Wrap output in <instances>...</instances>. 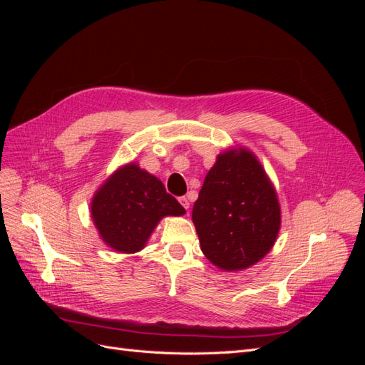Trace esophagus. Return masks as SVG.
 <instances>
[{
	"label": "esophagus",
	"mask_w": 365,
	"mask_h": 365,
	"mask_svg": "<svg viewBox=\"0 0 365 365\" xmlns=\"http://www.w3.org/2000/svg\"><path fill=\"white\" fill-rule=\"evenodd\" d=\"M180 202H181V205L187 210V213H189V208H190V202H189V200H187L185 196H181V197H180Z\"/></svg>",
	"instance_id": "1"
}]
</instances>
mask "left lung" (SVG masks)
I'll return each mask as SVG.
<instances>
[{"label":"left lung","mask_w":365,"mask_h":365,"mask_svg":"<svg viewBox=\"0 0 365 365\" xmlns=\"http://www.w3.org/2000/svg\"><path fill=\"white\" fill-rule=\"evenodd\" d=\"M192 220L204 256L220 269H245L267 256L280 230V204L252 152L239 148L219 153Z\"/></svg>","instance_id":"left-lung-1"}]
</instances>
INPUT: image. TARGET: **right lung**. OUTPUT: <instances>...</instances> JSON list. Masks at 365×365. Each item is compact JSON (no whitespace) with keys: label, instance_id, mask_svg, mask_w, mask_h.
<instances>
[{"label":"right lung","instance_id":"1","mask_svg":"<svg viewBox=\"0 0 365 365\" xmlns=\"http://www.w3.org/2000/svg\"><path fill=\"white\" fill-rule=\"evenodd\" d=\"M184 207L165 192L157 176L129 163L94 193L91 217L105 244L118 252L145 248L164 216H182Z\"/></svg>","mask_w":365,"mask_h":365}]
</instances>
